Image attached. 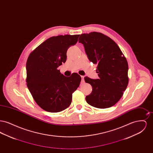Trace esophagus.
<instances>
[{
    "instance_id": "obj_1",
    "label": "esophagus",
    "mask_w": 153,
    "mask_h": 153,
    "mask_svg": "<svg viewBox=\"0 0 153 153\" xmlns=\"http://www.w3.org/2000/svg\"><path fill=\"white\" fill-rule=\"evenodd\" d=\"M84 76H81V83H84Z\"/></svg>"
}]
</instances>
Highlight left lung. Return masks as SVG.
Returning <instances> with one entry per match:
<instances>
[{
	"label": "left lung",
	"instance_id": "8db88e82",
	"mask_svg": "<svg viewBox=\"0 0 153 153\" xmlns=\"http://www.w3.org/2000/svg\"><path fill=\"white\" fill-rule=\"evenodd\" d=\"M79 41L83 44L89 60L97 65L96 72L99 77L98 79L84 77L92 87L86 101L98 108L114 105L122 97L128 83L126 58L118 45L101 33L82 34Z\"/></svg>",
	"mask_w": 153,
	"mask_h": 153
}]
</instances>
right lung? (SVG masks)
Instances as JSON below:
<instances>
[{
    "label": "right lung",
    "mask_w": 153,
    "mask_h": 153,
    "mask_svg": "<svg viewBox=\"0 0 153 153\" xmlns=\"http://www.w3.org/2000/svg\"><path fill=\"white\" fill-rule=\"evenodd\" d=\"M80 35L51 36L32 51L26 62L27 86L36 104L45 111L58 112L71 104L72 94L81 77L73 73L66 77L58 67L66 61V52Z\"/></svg>",
    "instance_id": "add662e5"
}]
</instances>
